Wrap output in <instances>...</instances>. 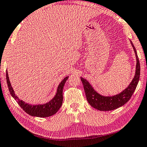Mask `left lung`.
<instances>
[{
    "label": "left lung",
    "mask_w": 147,
    "mask_h": 147,
    "mask_svg": "<svg viewBox=\"0 0 147 147\" xmlns=\"http://www.w3.org/2000/svg\"><path fill=\"white\" fill-rule=\"evenodd\" d=\"M129 42L133 47L136 57L137 63L136 73H135V76L129 85L121 92L112 96H103L96 92L86 79L81 77V80L83 85L86 100L91 106L95 109L99 111H103L116 109L128 102L136 90L139 80V77H140V64H139L136 48L131 41L129 40Z\"/></svg>",
    "instance_id": "obj_1"
}]
</instances>
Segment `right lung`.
<instances>
[{"mask_svg":"<svg viewBox=\"0 0 147 147\" xmlns=\"http://www.w3.org/2000/svg\"><path fill=\"white\" fill-rule=\"evenodd\" d=\"M6 81L8 84V89L12 97L15 99L21 107L25 111L26 113L31 115L32 117H48L55 115L59 111L62 105L63 101V95H62V90L65 83L66 82L68 76L66 77L61 81L57 87L56 94L52 99L44 104H36L32 105L24 102L22 100H20L15 94V92L11 85L9 81L8 71L6 70Z\"/></svg>","mask_w":147,"mask_h":147,"instance_id":"right-lung-1","label":"right lung"}]
</instances>
